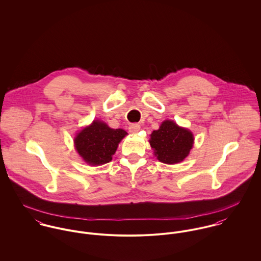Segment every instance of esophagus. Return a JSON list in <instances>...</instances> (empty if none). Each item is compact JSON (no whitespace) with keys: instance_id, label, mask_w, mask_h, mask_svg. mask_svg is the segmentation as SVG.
I'll return each mask as SVG.
<instances>
[{"instance_id":"obj_1","label":"esophagus","mask_w":261,"mask_h":261,"mask_svg":"<svg viewBox=\"0 0 261 261\" xmlns=\"http://www.w3.org/2000/svg\"><path fill=\"white\" fill-rule=\"evenodd\" d=\"M128 129H129L130 133L136 134V133H138V132L141 129V124H140V123H132V124L129 125Z\"/></svg>"}]
</instances>
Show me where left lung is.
<instances>
[{
    "instance_id": "8db88e82",
    "label": "left lung",
    "mask_w": 261,
    "mask_h": 261,
    "mask_svg": "<svg viewBox=\"0 0 261 261\" xmlns=\"http://www.w3.org/2000/svg\"><path fill=\"white\" fill-rule=\"evenodd\" d=\"M194 138L190 130L172 120H165L150 135L149 145L162 163L173 165L182 162L193 147Z\"/></svg>"
}]
</instances>
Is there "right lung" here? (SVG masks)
I'll return each instance as SVG.
<instances>
[{"label":"right lung","mask_w":261,"mask_h":261,"mask_svg":"<svg viewBox=\"0 0 261 261\" xmlns=\"http://www.w3.org/2000/svg\"><path fill=\"white\" fill-rule=\"evenodd\" d=\"M121 128L113 129L107 123L95 120L75 138V148L89 165L99 166L112 161L119 142L126 136Z\"/></svg>","instance_id":"add662e5"}]
</instances>
